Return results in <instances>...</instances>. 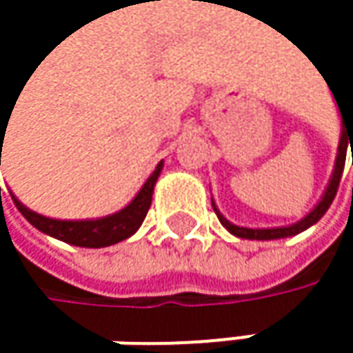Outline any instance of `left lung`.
<instances>
[{
	"label": "left lung",
	"instance_id": "8db88e82",
	"mask_svg": "<svg viewBox=\"0 0 353 353\" xmlns=\"http://www.w3.org/2000/svg\"><path fill=\"white\" fill-rule=\"evenodd\" d=\"M339 106V104H337ZM341 112V108H339ZM347 143L353 149V116L347 114L343 116L341 112V134H339V145H337V157H335V165H333V174L329 177V183L321 196L317 204L313 206V210L309 214H305L301 221L292 223V225H286V227H270V229H249V227H239V225H233L231 221H227L221 210L216 208L214 200H212V208L221 221V225L235 237H241V239H251V241H272V239H284V237H292V235H299L303 231H307L309 227H313L319 219L327 212V208L331 206L335 194H337V188H339V179L343 174V165H345V153H347ZM353 165V157H352Z\"/></svg>",
	"mask_w": 353,
	"mask_h": 353
}]
</instances>
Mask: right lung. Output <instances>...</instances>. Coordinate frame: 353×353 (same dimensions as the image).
<instances>
[{
  "label": "right lung",
  "mask_w": 353,
  "mask_h": 353,
  "mask_svg": "<svg viewBox=\"0 0 353 353\" xmlns=\"http://www.w3.org/2000/svg\"><path fill=\"white\" fill-rule=\"evenodd\" d=\"M1 137H6V132H1ZM161 170H163V161L157 163L155 172L149 176V179L139 190V194L122 210L102 216V219H85V221L50 219V216H42L34 210H30L28 206H24L14 194H12V198H14L18 210L26 216V221L32 227H36L38 231H42L44 235H50V237H54L59 241L69 243V245L98 249V247L120 243V241L132 237L139 231V227L143 225V221L147 216V210L151 206L153 190H155V183H157V177L161 174Z\"/></svg>",
  "instance_id": "obj_1"
}]
</instances>
